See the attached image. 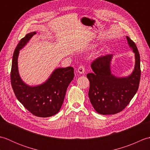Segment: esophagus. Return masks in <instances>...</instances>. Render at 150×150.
<instances>
[{
    "label": "esophagus",
    "mask_w": 150,
    "mask_h": 150,
    "mask_svg": "<svg viewBox=\"0 0 150 150\" xmlns=\"http://www.w3.org/2000/svg\"><path fill=\"white\" fill-rule=\"evenodd\" d=\"M84 71H85V67H84V66L81 65V66H80L78 68L77 72L79 73H80V74H82V73H84Z\"/></svg>",
    "instance_id": "34e87169"
}]
</instances>
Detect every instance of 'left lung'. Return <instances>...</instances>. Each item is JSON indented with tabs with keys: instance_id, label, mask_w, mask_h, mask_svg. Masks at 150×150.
Instances as JSON below:
<instances>
[{
	"instance_id": "left-lung-1",
	"label": "left lung",
	"mask_w": 150,
	"mask_h": 150,
	"mask_svg": "<svg viewBox=\"0 0 150 150\" xmlns=\"http://www.w3.org/2000/svg\"><path fill=\"white\" fill-rule=\"evenodd\" d=\"M135 53V65L129 77L118 78L111 73L110 63L112 55L101 56L92 62L93 72L88 73L90 81L88 95L92 106L97 113L113 115L125 108L138 90L141 79L140 55L135 42L126 37Z\"/></svg>"
}]
</instances>
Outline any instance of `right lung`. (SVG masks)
<instances>
[{
	"instance_id": "obj_1",
	"label": "right lung",
	"mask_w": 150,
	"mask_h": 150,
	"mask_svg": "<svg viewBox=\"0 0 150 150\" xmlns=\"http://www.w3.org/2000/svg\"><path fill=\"white\" fill-rule=\"evenodd\" d=\"M36 32H31L19 41L13 56L11 84L15 95L27 110L39 117H52L60 110L66 92L74 77L72 67L57 68L44 84L30 86L24 83L18 72L17 59L22 49Z\"/></svg>"
}]
</instances>
